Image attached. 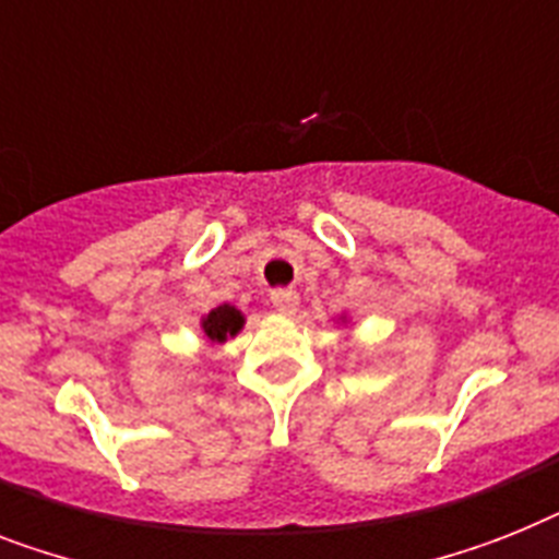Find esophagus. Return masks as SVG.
I'll list each match as a JSON object with an SVG mask.
<instances>
[{
    "label": "esophagus",
    "instance_id": "1",
    "mask_svg": "<svg viewBox=\"0 0 559 559\" xmlns=\"http://www.w3.org/2000/svg\"><path fill=\"white\" fill-rule=\"evenodd\" d=\"M271 302H274L276 311L294 313V311H297L299 294L294 288H274V290H271Z\"/></svg>",
    "mask_w": 559,
    "mask_h": 559
}]
</instances>
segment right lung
Masks as SVG:
<instances>
[{
  "instance_id": "1",
  "label": "right lung",
  "mask_w": 559,
  "mask_h": 559,
  "mask_svg": "<svg viewBox=\"0 0 559 559\" xmlns=\"http://www.w3.org/2000/svg\"><path fill=\"white\" fill-rule=\"evenodd\" d=\"M202 329H205L207 340H214V343H225L228 336H234L239 329H242V313H239L237 308L219 306L207 313L205 320H202Z\"/></svg>"
}]
</instances>
